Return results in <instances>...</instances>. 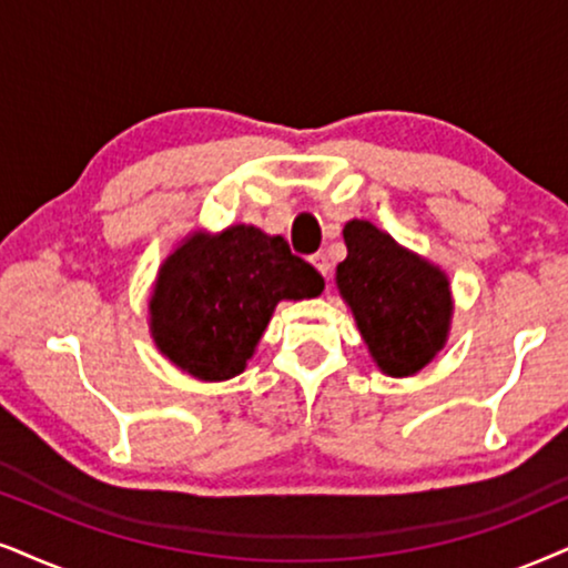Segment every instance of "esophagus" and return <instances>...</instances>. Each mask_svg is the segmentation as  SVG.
Listing matches in <instances>:
<instances>
[{"mask_svg": "<svg viewBox=\"0 0 568 568\" xmlns=\"http://www.w3.org/2000/svg\"><path fill=\"white\" fill-rule=\"evenodd\" d=\"M312 264H314V267H317V272H320L322 277L329 280V260H327V254H322V251H320V254H314L312 256Z\"/></svg>", "mask_w": 568, "mask_h": 568, "instance_id": "1", "label": "esophagus"}]
</instances>
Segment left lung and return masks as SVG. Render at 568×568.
Returning a JSON list of instances; mask_svg holds the SVG:
<instances>
[{
  "label": "left lung",
  "mask_w": 568,
  "mask_h": 568,
  "mask_svg": "<svg viewBox=\"0 0 568 568\" xmlns=\"http://www.w3.org/2000/svg\"><path fill=\"white\" fill-rule=\"evenodd\" d=\"M343 241L348 256L337 264L335 285L372 362L387 377L416 375L448 343L454 320L448 272L369 220H348Z\"/></svg>",
  "instance_id": "left-lung-1"
}]
</instances>
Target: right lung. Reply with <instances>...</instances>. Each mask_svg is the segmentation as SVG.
Masks as SVG:
<instances>
[{
  "label": "right lung",
  "mask_w": 568,
  "mask_h": 568,
  "mask_svg": "<svg viewBox=\"0 0 568 568\" xmlns=\"http://www.w3.org/2000/svg\"><path fill=\"white\" fill-rule=\"evenodd\" d=\"M325 280L283 235L254 225L191 231L164 256L146 301L154 346L201 383L239 377L280 301L320 296Z\"/></svg>",
  "instance_id": "1"
}]
</instances>
